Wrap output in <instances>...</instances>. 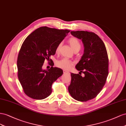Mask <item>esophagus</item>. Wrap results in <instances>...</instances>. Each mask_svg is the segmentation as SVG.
Wrapping results in <instances>:
<instances>
[{"label": "esophagus", "instance_id": "obj_1", "mask_svg": "<svg viewBox=\"0 0 126 126\" xmlns=\"http://www.w3.org/2000/svg\"><path fill=\"white\" fill-rule=\"evenodd\" d=\"M63 73L64 74H69V72L67 71H66L65 70H63Z\"/></svg>", "mask_w": 126, "mask_h": 126}]
</instances>
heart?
Here are the masks:
<instances>
[{
  "label": "heart",
  "instance_id": "1",
  "mask_svg": "<svg viewBox=\"0 0 126 126\" xmlns=\"http://www.w3.org/2000/svg\"><path fill=\"white\" fill-rule=\"evenodd\" d=\"M69 42L70 44L72 46V47L74 49V51L80 49L81 48V44L77 38L72 37L69 39ZM62 45V43H60L59 45L57 46L56 48V52H59L60 51V47ZM56 65L61 68V69H65V70H69L72 67L73 65V62L66 58H63L58 61H57L56 63Z\"/></svg>",
  "mask_w": 126,
  "mask_h": 126
}]
</instances>
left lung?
I'll use <instances>...</instances> for the list:
<instances>
[{"instance_id":"left-lung-1","label":"left lung","mask_w":126,"mask_h":126,"mask_svg":"<svg viewBox=\"0 0 126 126\" xmlns=\"http://www.w3.org/2000/svg\"><path fill=\"white\" fill-rule=\"evenodd\" d=\"M73 36L81 39L84 54L75 67L79 74L71 73L68 90L71 96L79 101H87L96 96L105 85L108 75L109 60L102 39L93 32L72 31ZM83 73L82 77L79 73Z\"/></svg>"}]
</instances>
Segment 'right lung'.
Segmentation results:
<instances>
[{
	"instance_id": "add662e5",
	"label": "right lung",
	"mask_w": 126,
	"mask_h": 126,
	"mask_svg": "<svg viewBox=\"0 0 126 126\" xmlns=\"http://www.w3.org/2000/svg\"><path fill=\"white\" fill-rule=\"evenodd\" d=\"M70 32L41 27L25 39L18 55V78L24 92L34 99L42 100L52 92V85L63 74L62 69L54 67L50 59L56 48ZM51 61L52 66L47 70L42 69L45 60Z\"/></svg>"
}]
</instances>
